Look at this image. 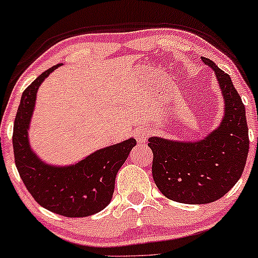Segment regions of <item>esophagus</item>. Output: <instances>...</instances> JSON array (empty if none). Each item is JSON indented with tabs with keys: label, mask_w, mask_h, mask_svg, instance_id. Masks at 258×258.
Here are the masks:
<instances>
[{
	"label": "esophagus",
	"mask_w": 258,
	"mask_h": 258,
	"mask_svg": "<svg viewBox=\"0 0 258 258\" xmlns=\"http://www.w3.org/2000/svg\"><path fill=\"white\" fill-rule=\"evenodd\" d=\"M134 134H135V139L137 142L142 143L147 141V137L149 135V130L147 128H137L134 130Z\"/></svg>",
	"instance_id": "1"
}]
</instances>
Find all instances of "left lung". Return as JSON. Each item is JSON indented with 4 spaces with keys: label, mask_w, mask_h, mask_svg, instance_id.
<instances>
[{
    "label": "left lung",
    "mask_w": 258,
    "mask_h": 258,
    "mask_svg": "<svg viewBox=\"0 0 258 258\" xmlns=\"http://www.w3.org/2000/svg\"><path fill=\"white\" fill-rule=\"evenodd\" d=\"M224 100V116L217 129L196 142L150 137L155 184L169 200L207 204L223 197L244 170L249 151L245 108L230 76L209 58Z\"/></svg>",
    "instance_id": "8db88e82"
}]
</instances>
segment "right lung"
<instances>
[{
  "label": "right lung",
  "instance_id": "right-lung-1",
  "mask_svg": "<svg viewBox=\"0 0 258 258\" xmlns=\"http://www.w3.org/2000/svg\"><path fill=\"white\" fill-rule=\"evenodd\" d=\"M59 66L45 70L23 91L14 122V157L24 185L41 207L66 217H86L110 203L116 175L136 146V140L132 137L105 147L64 167L42 161L31 150L28 129L38 87Z\"/></svg>",
  "mask_w": 258,
  "mask_h": 258
}]
</instances>
